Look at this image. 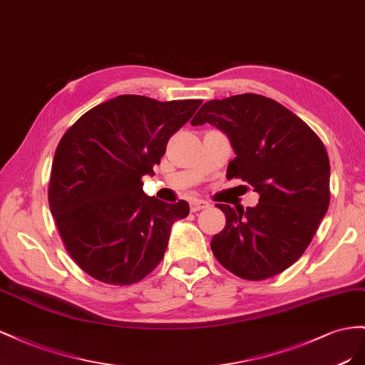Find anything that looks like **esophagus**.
Instances as JSON below:
<instances>
[{"label": "esophagus", "instance_id": "1", "mask_svg": "<svg viewBox=\"0 0 365 365\" xmlns=\"http://www.w3.org/2000/svg\"><path fill=\"white\" fill-rule=\"evenodd\" d=\"M190 206H191V211H192V212H197V211L205 210V207L210 206V203L202 200V199H194V200H191Z\"/></svg>", "mask_w": 365, "mask_h": 365}]
</instances>
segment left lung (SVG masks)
Returning a JSON list of instances; mask_svg holds the SVG:
<instances>
[{
  "label": "left lung",
  "mask_w": 365,
  "mask_h": 365,
  "mask_svg": "<svg viewBox=\"0 0 365 365\" xmlns=\"http://www.w3.org/2000/svg\"><path fill=\"white\" fill-rule=\"evenodd\" d=\"M211 123L235 151L227 179L259 194L254 207L217 205L226 226L211 249L234 275L259 281L292 266L304 254L330 202V163L309 125L277 101L254 93L203 103L191 125Z\"/></svg>",
  "instance_id": "1"
}]
</instances>
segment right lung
I'll return each instance as SVG.
<instances>
[{
  "mask_svg": "<svg viewBox=\"0 0 365 365\" xmlns=\"http://www.w3.org/2000/svg\"><path fill=\"white\" fill-rule=\"evenodd\" d=\"M200 103L122 95L82 114L62 136L48 205L67 252L90 277L128 286L162 262L171 226L190 205L148 197L142 177L154 174L170 138Z\"/></svg>",
  "mask_w": 365,
  "mask_h": 365,
  "instance_id": "obj_1",
  "label": "right lung"
}]
</instances>
